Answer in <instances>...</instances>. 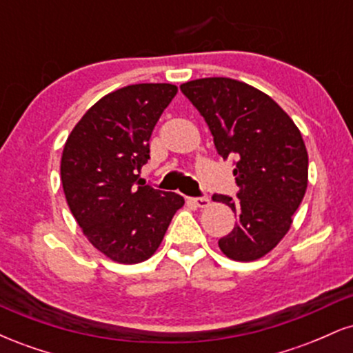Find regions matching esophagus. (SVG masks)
Returning a JSON list of instances; mask_svg holds the SVG:
<instances>
[{"label": "esophagus", "instance_id": "obj_1", "mask_svg": "<svg viewBox=\"0 0 353 353\" xmlns=\"http://www.w3.org/2000/svg\"><path fill=\"white\" fill-rule=\"evenodd\" d=\"M189 201H190V204H194L196 208H201V209L209 208V204H210V201L208 199V197H196V199H189Z\"/></svg>", "mask_w": 353, "mask_h": 353}]
</instances>
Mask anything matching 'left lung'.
I'll return each instance as SVG.
<instances>
[{
  "label": "left lung",
  "mask_w": 353,
  "mask_h": 353,
  "mask_svg": "<svg viewBox=\"0 0 353 353\" xmlns=\"http://www.w3.org/2000/svg\"><path fill=\"white\" fill-rule=\"evenodd\" d=\"M181 91L208 123L217 152L237 161V199L212 196L237 216L219 247L232 261H257L289 232L305 196L309 154L301 131L270 96L242 81L194 79Z\"/></svg>",
  "instance_id": "8db88e82"
}]
</instances>
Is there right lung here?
I'll list each match as a JSON object with an SVG mask.
<instances>
[{"label": "right lung", "instance_id": "right-lung-1", "mask_svg": "<svg viewBox=\"0 0 353 353\" xmlns=\"http://www.w3.org/2000/svg\"><path fill=\"white\" fill-rule=\"evenodd\" d=\"M177 86L131 84L101 98L72 128L61 156L71 214L99 252L119 264L148 261L184 205L176 192L143 185L149 139Z\"/></svg>", "mask_w": 353, "mask_h": 353}]
</instances>
